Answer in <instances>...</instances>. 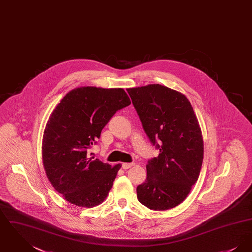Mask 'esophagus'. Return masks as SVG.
I'll use <instances>...</instances> for the list:
<instances>
[{"label":"esophagus","mask_w":252,"mask_h":252,"mask_svg":"<svg viewBox=\"0 0 252 252\" xmlns=\"http://www.w3.org/2000/svg\"><path fill=\"white\" fill-rule=\"evenodd\" d=\"M134 165V163H127V162H124L123 164H122V167L123 169H129V168H131L132 166Z\"/></svg>","instance_id":"esophagus-1"}]
</instances>
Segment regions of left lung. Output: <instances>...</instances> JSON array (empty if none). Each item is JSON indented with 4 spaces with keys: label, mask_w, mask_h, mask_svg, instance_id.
Masks as SVG:
<instances>
[{
    "label": "left lung",
    "mask_w": 252,
    "mask_h": 252,
    "mask_svg": "<svg viewBox=\"0 0 252 252\" xmlns=\"http://www.w3.org/2000/svg\"><path fill=\"white\" fill-rule=\"evenodd\" d=\"M158 156L148 160L137 197L150 210L166 211L185 200L202 166L203 138L187 97L159 84L126 89Z\"/></svg>",
    "instance_id": "8db88e82"
}]
</instances>
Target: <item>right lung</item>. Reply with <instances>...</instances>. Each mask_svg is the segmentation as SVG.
Listing matches in <instances>:
<instances>
[{"label":"right lung","instance_id":"1","mask_svg":"<svg viewBox=\"0 0 252 252\" xmlns=\"http://www.w3.org/2000/svg\"><path fill=\"white\" fill-rule=\"evenodd\" d=\"M124 89L80 87L53 110L42 139V161L55 190L75 206L93 208L108 195L120 163L89 157V149L117 110L130 105Z\"/></svg>","mask_w":252,"mask_h":252}]
</instances>
